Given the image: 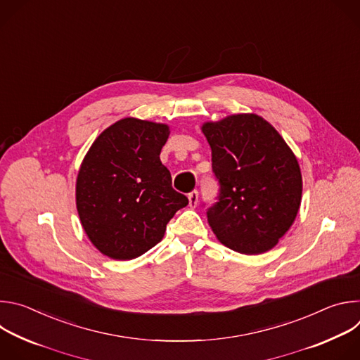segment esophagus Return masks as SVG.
I'll list each match as a JSON object with an SVG mask.
<instances>
[{
    "label": "esophagus",
    "mask_w": 360,
    "mask_h": 360,
    "mask_svg": "<svg viewBox=\"0 0 360 360\" xmlns=\"http://www.w3.org/2000/svg\"><path fill=\"white\" fill-rule=\"evenodd\" d=\"M198 196H199V193H198V191H196V189L188 193V199H189V207H191V208H195L196 205H198Z\"/></svg>",
    "instance_id": "1"
}]
</instances>
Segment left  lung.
<instances>
[{
	"label": "left lung",
	"mask_w": 360,
	"mask_h": 360,
	"mask_svg": "<svg viewBox=\"0 0 360 360\" xmlns=\"http://www.w3.org/2000/svg\"><path fill=\"white\" fill-rule=\"evenodd\" d=\"M202 131L219 184L217 202L207 210L214 233L239 253L272 249L300 205L302 175L293 152L269 122L255 114L208 122Z\"/></svg>",
	"instance_id": "8db88e82"
}]
</instances>
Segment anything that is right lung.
<instances>
[{"instance_id":"obj_1","label":"right lung","mask_w":360,"mask_h":360,"mask_svg":"<svg viewBox=\"0 0 360 360\" xmlns=\"http://www.w3.org/2000/svg\"><path fill=\"white\" fill-rule=\"evenodd\" d=\"M168 136L167 125L125 118L102 132L84 158L78 215L91 242L112 259H134L155 246L189 202L160 160Z\"/></svg>"}]
</instances>
